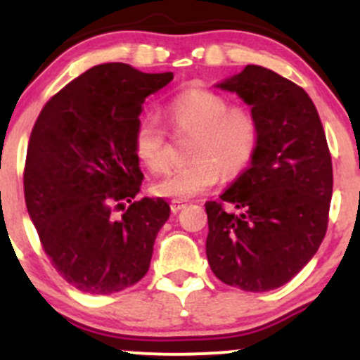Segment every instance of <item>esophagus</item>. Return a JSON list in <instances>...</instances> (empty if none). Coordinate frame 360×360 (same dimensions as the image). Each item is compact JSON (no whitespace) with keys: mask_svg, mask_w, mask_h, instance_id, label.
Wrapping results in <instances>:
<instances>
[{"mask_svg":"<svg viewBox=\"0 0 360 360\" xmlns=\"http://www.w3.org/2000/svg\"><path fill=\"white\" fill-rule=\"evenodd\" d=\"M184 205H186V203H184L183 200H172V202H170V209H172V212H179V210L183 209Z\"/></svg>","mask_w":360,"mask_h":360,"instance_id":"obj_1","label":"esophagus"}]
</instances>
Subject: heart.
Here are the masks:
<instances>
[{
    "mask_svg": "<svg viewBox=\"0 0 360 360\" xmlns=\"http://www.w3.org/2000/svg\"><path fill=\"white\" fill-rule=\"evenodd\" d=\"M169 125L177 134H191L186 162L151 186L157 197L186 200L210 190L223 177H237L252 163L259 150L261 123L249 106L231 104L224 94L210 89H188L165 106ZM136 158L151 174L170 167L169 141L151 116L137 122L132 134Z\"/></svg>",
    "mask_w": 360,
    "mask_h": 360,
    "instance_id": "1",
    "label": "heart"
}]
</instances>
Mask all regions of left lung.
<instances>
[{
	"instance_id": "1",
	"label": "left lung",
	"mask_w": 360,
	"mask_h": 360,
	"mask_svg": "<svg viewBox=\"0 0 360 360\" xmlns=\"http://www.w3.org/2000/svg\"><path fill=\"white\" fill-rule=\"evenodd\" d=\"M217 86L256 112L261 143L221 200L205 203L207 259L231 288L271 291L314 257L328 231L333 162L324 127L308 94L266 68L245 66Z\"/></svg>"
}]
</instances>
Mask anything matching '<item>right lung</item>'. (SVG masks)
Returning <instances> with one entry per match:
<instances>
[{"label":"right lung","instance_id":"1","mask_svg":"<svg viewBox=\"0 0 360 360\" xmlns=\"http://www.w3.org/2000/svg\"><path fill=\"white\" fill-rule=\"evenodd\" d=\"M172 78L123 63L94 66L57 92L32 127L25 205L52 266L78 291L118 292L148 274L170 207L136 198L143 172L132 134L146 97Z\"/></svg>","mask_w":360,"mask_h":360}]
</instances>
